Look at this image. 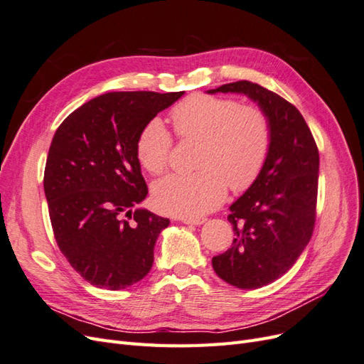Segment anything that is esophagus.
<instances>
[{"mask_svg": "<svg viewBox=\"0 0 364 364\" xmlns=\"http://www.w3.org/2000/svg\"><path fill=\"white\" fill-rule=\"evenodd\" d=\"M182 222L185 225H194V226H199V225H203L206 222V218H182Z\"/></svg>", "mask_w": 364, "mask_h": 364, "instance_id": "obj_1", "label": "esophagus"}]
</instances>
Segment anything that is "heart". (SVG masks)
<instances>
[{"mask_svg":"<svg viewBox=\"0 0 364 364\" xmlns=\"http://www.w3.org/2000/svg\"><path fill=\"white\" fill-rule=\"evenodd\" d=\"M171 121L183 139L200 141L194 174H171L153 188L158 211L182 218H199L222 205L226 185L243 191L257 181L269 156L272 129L257 106H241L234 98L197 94L171 111ZM171 135L158 118L150 119L136 141L139 164L150 174L168 165Z\"/></svg>","mask_w":364,"mask_h":364,"instance_id":"obj_1","label":"heart"}]
</instances>
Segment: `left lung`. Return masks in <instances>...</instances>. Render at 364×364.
Wrapping results in <instances>:
<instances>
[{"label": "left lung", "mask_w": 364, "mask_h": 364, "mask_svg": "<svg viewBox=\"0 0 364 364\" xmlns=\"http://www.w3.org/2000/svg\"><path fill=\"white\" fill-rule=\"evenodd\" d=\"M206 92L246 95L270 121L266 164L257 181L229 206L232 246L213 258V267L225 282L243 290L259 289L287 273L311 238L317 146L301 112L266 87L241 80Z\"/></svg>", "instance_id": "left-lung-1"}]
</instances>
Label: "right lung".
Here are the masks:
<instances>
[{
  "label": "right lung",
  "instance_id": "1",
  "mask_svg": "<svg viewBox=\"0 0 364 364\" xmlns=\"http://www.w3.org/2000/svg\"><path fill=\"white\" fill-rule=\"evenodd\" d=\"M185 92H107L75 109L53 136L43 174L54 238L83 279L123 290L153 266L170 225L149 209L136 141L141 130Z\"/></svg>",
  "mask_w": 364,
  "mask_h": 364
}]
</instances>
